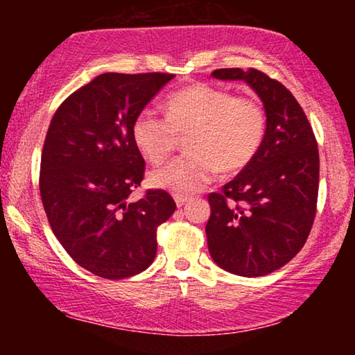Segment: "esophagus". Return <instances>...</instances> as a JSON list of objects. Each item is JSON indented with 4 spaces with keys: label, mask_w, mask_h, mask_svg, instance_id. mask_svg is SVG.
I'll return each instance as SVG.
<instances>
[{
    "label": "esophagus",
    "mask_w": 355,
    "mask_h": 355,
    "mask_svg": "<svg viewBox=\"0 0 355 355\" xmlns=\"http://www.w3.org/2000/svg\"><path fill=\"white\" fill-rule=\"evenodd\" d=\"M189 200H191V197L179 196V193H178V196H174V202H176V205H178V207H184Z\"/></svg>",
    "instance_id": "obj_1"
}]
</instances>
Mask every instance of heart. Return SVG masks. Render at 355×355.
I'll list each match as a JSON object with an SVG mask.
<instances>
[{
	"mask_svg": "<svg viewBox=\"0 0 355 355\" xmlns=\"http://www.w3.org/2000/svg\"><path fill=\"white\" fill-rule=\"evenodd\" d=\"M266 128L260 101L236 96L210 84H196L171 95L166 118L145 108L132 123L135 147L148 162L159 163L176 148L178 135L191 132V153L150 173V184L174 193L202 189L220 173H237L255 158Z\"/></svg>",
	"mask_w": 355,
	"mask_h": 355,
	"instance_id": "heart-1",
	"label": "heart"
}]
</instances>
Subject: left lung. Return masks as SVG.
<instances>
[{"instance_id":"obj_1","label":"left lung","mask_w":355,"mask_h":355,"mask_svg":"<svg viewBox=\"0 0 355 355\" xmlns=\"http://www.w3.org/2000/svg\"><path fill=\"white\" fill-rule=\"evenodd\" d=\"M220 80H244L265 108L266 129L255 158L208 196V250L220 268L257 278L293 260L317 211L320 158L313 130L294 95L257 69H216Z\"/></svg>"}]
</instances>
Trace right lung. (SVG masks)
I'll use <instances>...</instances> for the list:
<instances>
[{
  "mask_svg": "<svg viewBox=\"0 0 355 355\" xmlns=\"http://www.w3.org/2000/svg\"><path fill=\"white\" fill-rule=\"evenodd\" d=\"M173 74L106 72L67 96L48 128L40 196L50 226L76 263L106 279L147 270L157 230L176 210L168 192L128 198L145 162L132 123Z\"/></svg>",
  "mask_w": 355,
  "mask_h": 355,
  "instance_id": "right-lung-1",
  "label": "right lung"
}]
</instances>
